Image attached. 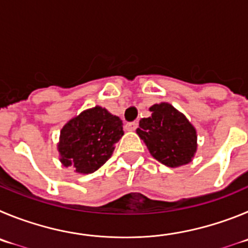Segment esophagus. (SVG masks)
Wrapping results in <instances>:
<instances>
[{"instance_id": "esophagus-1", "label": "esophagus", "mask_w": 248, "mask_h": 248, "mask_svg": "<svg viewBox=\"0 0 248 248\" xmlns=\"http://www.w3.org/2000/svg\"><path fill=\"white\" fill-rule=\"evenodd\" d=\"M138 127L137 122H129V124H126V129L127 131H135L136 128Z\"/></svg>"}]
</instances>
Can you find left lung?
<instances>
[{
	"mask_svg": "<svg viewBox=\"0 0 248 248\" xmlns=\"http://www.w3.org/2000/svg\"><path fill=\"white\" fill-rule=\"evenodd\" d=\"M149 111L151 117L140 120L136 132L152 157L170 168L189 164L198 149L195 127L168 102L155 104Z\"/></svg>",
	"mask_w": 248,
	"mask_h": 248,
	"instance_id": "left-lung-1",
	"label": "left lung"
}]
</instances>
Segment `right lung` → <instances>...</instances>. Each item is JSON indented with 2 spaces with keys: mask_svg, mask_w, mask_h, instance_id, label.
<instances>
[{
  "mask_svg": "<svg viewBox=\"0 0 248 248\" xmlns=\"http://www.w3.org/2000/svg\"><path fill=\"white\" fill-rule=\"evenodd\" d=\"M122 136L124 124L120 117L101 106L84 110L60 129V163L75 173H93L112 155Z\"/></svg>",
  "mask_w": 248,
  "mask_h": 248,
  "instance_id": "add662e5",
  "label": "right lung"
}]
</instances>
